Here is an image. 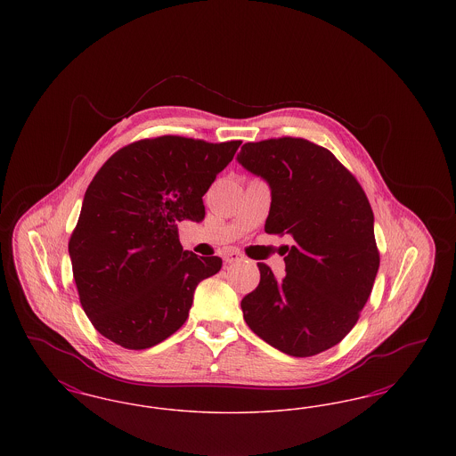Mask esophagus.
Here are the masks:
<instances>
[{
    "label": "esophagus",
    "mask_w": 456,
    "mask_h": 456,
    "mask_svg": "<svg viewBox=\"0 0 456 456\" xmlns=\"http://www.w3.org/2000/svg\"><path fill=\"white\" fill-rule=\"evenodd\" d=\"M244 258L239 251H236V249H229V251H225L224 253V260H225V263H236V261H240Z\"/></svg>",
    "instance_id": "1"
}]
</instances>
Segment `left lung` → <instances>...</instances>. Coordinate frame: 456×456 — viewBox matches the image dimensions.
<instances>
[{
    "instance_id": "8db88e82",
    "label": "left lung",
    "mask_w": 456,
    "mask_h": 456,
    "mask_svg": "<svg viewBox=\"0 0 456 456\" xmlns=\"http://www.w3.org/2000/svg\"><path fill=\"white\" fill-rule=\"evenodd\" d=\"M238 162L272 190L265 232L294 239L282 281L258 263L244 322L283 354L316 355L354 328L372 290L379 251L368 196L333 153L304 138L244 143Z\"/></svg>"
}]
</instances>
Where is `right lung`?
I'll use <instances>...</instances> for the list:
<instances>
[{
    "label": "right lung",
    "mask_w": 456,
    "mask_h": 456,
    "mask_svg": "<svg viewBox=\"0 0 456 456\" xmlns=\"http://www.w3.org/2000/svg\"><path fill=\"white\" fill-rule=\"evenodd\" d=\"M240 142L157 136L110 155L88 184L68 242L80 304L110 342L143 350L188 320L218 256L184 251L177 222L205 217L203 195Z\"/></svg>",
    "instance_id": "obj_1"
}]
</instances>
